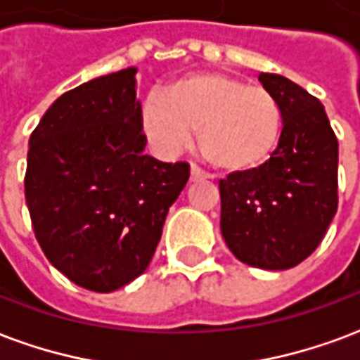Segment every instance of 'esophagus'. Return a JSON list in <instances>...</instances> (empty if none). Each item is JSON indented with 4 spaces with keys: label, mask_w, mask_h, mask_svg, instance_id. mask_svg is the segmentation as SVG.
<instances>
[{
    "label": "esophagus",
    "mask_w": 360,
    "mask_h": 360,
    "mask_svg": "<svg viewBox=\"0 0 360 360\" xmlns=\"http://www.w3.org/2000/svg\"><path fill=\"white\" fill-rule=\"evenodd\" d=\"M205 172L199 169V167H195V165H191L190 169V180L191 182H198V180H205Z\"/></svg>",
    "instance_id": "34e87169"
}]
</instances>
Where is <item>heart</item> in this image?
<instances>
[{"instance_id": "b5f03b06", "label": "heart", "mask_w": 360, "mask_h": 360, "mask_svg": "<svg viewBox=\"0 0 360 360\" xmlns=\"http://www.w3.org/2000/svg\"><path fill=\"white\" fill-rule=\"evenodd\" d=\"M284 117L272 91L224 72H198L143 105V128L165 153H176L198 132L201 157L224 172L261 169L276 151Z\"/></svg>"}]
</instances>
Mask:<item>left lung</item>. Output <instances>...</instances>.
<instances>
[{"mask_svg": "<svg viewBox=\"0 0 360 360\" xmlns=\"http://www.w3.org/2000/svg\"><path fill=\"white\" fill-rule=\"evenodd\" d=\"M284 126L269 162L220 180V232L241 263L295 266L319 248L338 211V138L324 105L288 80L261 72Z\"/></svg>", "mask_w": 360, "mask_h": 360, "instance_id": "1", "label": "left lung"}]
</instances>
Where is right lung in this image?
Masks as SVG:
<instances>
[{
	"instance_id": "obj_1",
	"label": "right lung",
	"mask_w": 360,
	"mask_h": 360,
	"mask_svg": "<svg viewBox=\"0 0 360 360\" xmlns=\"http://www.w3.org/2000/svg\"><path fill=\"white\" fill-rule=\"evenodd\" d=\"M136 67L63 94L28 141L25 195L47 261L70 282L109 293L151 263L188 162L143 153Z\"/></svg>"
}]
</instances>
